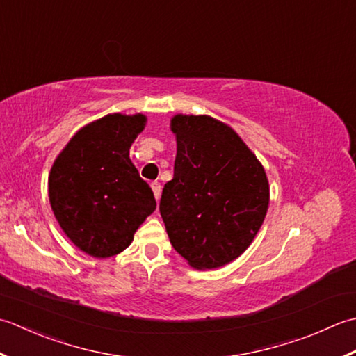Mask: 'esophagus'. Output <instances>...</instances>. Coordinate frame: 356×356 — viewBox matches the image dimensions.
Masks as SVG:
<instances>
[{"label":"esophagus","instance_id":"34e87169","mask_svg":"<svg viewBox=\"0 0 356 356\" xmlns=\"http://www.w3.org/2000/svg\"><path fill=\"white\" fill-rule=\"evenodd\" d=\"M150 186H152V191H154L155 198L159 200V195H161V184H159L158 181H154V183H152Z\"/></svg>","mask_w":356,"mask_h":356}]
</instances>
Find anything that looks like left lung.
I'll use <instances>...</instances> for the list:
<instances>
[{
	"mask_svg": "<svg viewBox=\"0 0 356 356\" xmlns=\"http://www.w3.org/2000/svg\"><path fill=\"white\" fill-rule=\"evenodd\" d=\"M173 179L159 212L170 243L195 269L238 258L258 234L269 207L263 165L232 127L206 115H177Z\"/></svg>",
	"mask_w": 356,
	"mask_h": 356,
	"instance_id": "left-lung-1",
	"label": "left lung"
}]
</instances>
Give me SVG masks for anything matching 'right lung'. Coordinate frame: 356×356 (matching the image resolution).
Listing matches in <instances>:
<instances>
[{
	"label": "right lung",
	"instance_id": "add662e5",
	"mask_svg": "<svg viewBox=\"0 0 356 356\" xmlns=\"http://www.w3.org/2000/svg\"><path fill=\"white\" fill-rule=\"evenodd\" d=\"M141 113H113L72 138L52 165L49 200L56 221L76 248L95 258L113 257L156 209L154 192L129 158L144 129Z\"/></svg>",
	"mask_w": 356,
	"mask_h": 356
}]
</instances>
